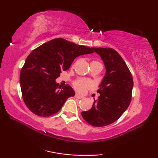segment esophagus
<instances>
[{
    "mask_svg": "<svg viewBox=\"0 0 158 158\" xmlns=\"http://www.w3.org/2000/svg\"><path fill=\"white\" fill-rule=\"evenodd\" d=\"M75 98H79V99H81V98H83V96H81V95H79L78 94H76L75 95Z\"/></svg>",
    "mask_w": 158,
    "mask_h": 158,
    "instance_id": "34e87169",
    "label": "esophagus"
}]
</instances>
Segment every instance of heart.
Masks as SVG:
<instances>
[{
    "label": "heart",
    "instance_id": "obj_1",
    "mask_svg": "<svg viewBox=\"0 0 158 158\" xmlns=\"http://www.w3.org/2000/svg\"><path fill=\"white\" fill-rule=\"evenodd\" d=\"M94 63H98L101 64L100 62L97 61H93L90 64ZM93 83L90 80H86L83 78H78L73 82V87L75 88V89L77 90L80 93H85L86 90L90 89V88H92Z\"/></svg>",
    "mask_w": 158,
    "mask_h": 158
}]
</instances>
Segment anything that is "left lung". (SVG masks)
Listing matches in <instances>:
<instances>
[{
  "instance_id": "left-lung-1",
  "label": "left lung",
  "mask_w": 158,
  "mask_h": 158,
  "mask_svg": "<svg viewBox=\"0 0 158 158\" xmlns=\"http://www.w3.org/2000/svg\"><path fill=\"white\" fill-rule=\"evenodd\" d=\"M106 68V74L97 93L100 96L89 111H83L84 120L94 127H105L118 120L130 104L133 78L127 64L115 49L95 48Z\"/></svg>"
}]
</instances>
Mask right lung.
<instances>
[{
    "label": "right lung",
    "mask_w": 158,
    "mask_h": 158,
    "mask_svg": "<svg viewBox=\"0 0 158 158\" xmlns=\"http://www.w3.org/2000/svg\"><path fill=\"white\" fill-rule=\"evenodd\" d=\"M94 53L92 48L62 38L49 41L28 56L20 73L23 100L36 115L49 116L60 111L75 91L69 85L62 88L55 80L69 69L75 57Z\"/></svg>",
    "instance_id": "add662e5"
}]
</instances>
